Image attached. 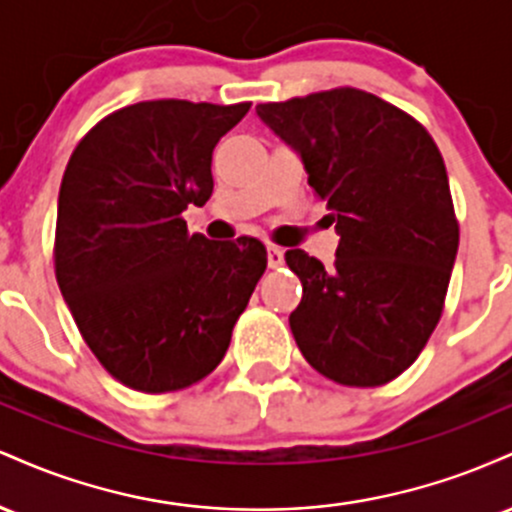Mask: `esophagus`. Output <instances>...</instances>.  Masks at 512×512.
<instances>
[{"label":"esophagus","mask_w":512,"mask_h":512,"mask_svg":"<svg viewBox=\"0 0 512 512\" xmlns=\"http://www.w3.org/2000/svg\"><path fill=\"white\" fill-rule=\"evenodd\" d=\"M267 264L272 269L281 267V264H284V250L276 248V245H267Z\"/></svg>","instance_id":"1"}]
</instances>
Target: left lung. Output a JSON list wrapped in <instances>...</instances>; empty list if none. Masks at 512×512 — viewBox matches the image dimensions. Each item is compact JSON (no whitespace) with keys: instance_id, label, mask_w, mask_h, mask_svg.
I'll use <instances>...</instances> for the list:
<instances>
[{"instance_id":"obj_1","label":"left lung","mask_w":512,"mask_h":512,"mask_svg":"<svg viewBox=\"0 0 512 512\" xmlns=\"http://www.w3.org/2000/svg\"><path fill=\"white\" fill-rule=\"evenodd\" d=\"M257 115L301 156L339 236L327 269L286 252L303 284L293 339L334 383H390L436 330L460 245L443 156L414 117L358 88L260 103Z\"/></svg>"}]
</instances>
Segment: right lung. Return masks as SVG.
I'll list each match as a JSON object with an SVG mask.
<instances>
[{
    "mask_svg": "<svg viewBox=\"0 0 512 512\" xmlns=\"http://www.w3.org/2000/svg\"><path fill=\"white\" fill-rule=\"evenodd\" d=\"M250 103L144 101L98 122L64 170L55 274L103 368L173 392L221 363L267 269L257 238L190 236L182 211L214 190L211 154Z\"/></svg>",
    "mask_w": 512,
    "mask_h": 512,
    "instance_id": "add662e5",
    "label": "right lung"
}]
</instances>
